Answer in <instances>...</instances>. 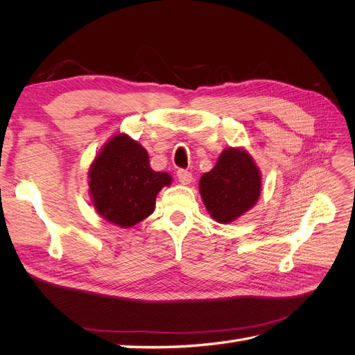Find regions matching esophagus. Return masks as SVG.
Segmentation results:
<instances>
[{"label": "esophagus", "mask_w": 355, "mask_h": 355, "mask_svg": "<svg viewBox=\"0 0 355 355\" xmlns=\"http://www.w3.org/2000/svg\"><path fill=\"white\" fill-rule=\"evenodd\" d=\"M178 179L182 185H189L192 182V173L188 170H179L178 171Z\"/></svg>", "instance_id": "34e87169"}]
</instances>
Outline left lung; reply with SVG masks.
<instances>
[{"label": "left lung", "mask_w": 355, "mask_h": 355, "mask_svg": "<svg viewBox=\"0 0 355 355\" xmlns=\"http://www.w3.org/2000/svg\"><path fill=\"white\" fill-rule=\"evenodd\" d=\"M200 196L211 219L231 223L261 197L262 173L243 146L225 148L218 163L200 179Z\"/></svg>", "instance_id": "8db88e82"}]
</instances>
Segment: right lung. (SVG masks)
Segmentation results:
<instances>
[{"mask_svg":"<svg viewBox=\"0 0 355 355\" xmlns=\"http://www.w3.org/2000/svg\"><path fill=\"white\" fill-rule=\"evenodd\" d=\"M89 196L106 222L132 228L155 209L158 192L171 185L166 171L149 166L146 149L125 133L111 136L87 171Z\"/></svg>","mask_w":355,"mask_h":355,"instance_id":"right-lung-1","label":"right lung"}]
</instances>
